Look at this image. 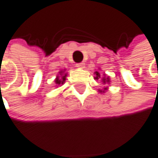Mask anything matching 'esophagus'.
Listing matches in <instances>:
<instances>
[{
    "instance_id": "esophagus-1",
    "label": "esophagus",
    "mask_w": 158,
    "mask_h": 158,
    "mask_svg": "<svg viewBox=\"0 0 158 158\" xmlns=\"http://www.w3.org/2000/svg\"><path fill=\"white\" fill-rule=\"evenodd\" d=\"M76 66H77V68H84L85 63H83V62H81V63H77V64H76Z\"/></svg>"
}]
</instances>
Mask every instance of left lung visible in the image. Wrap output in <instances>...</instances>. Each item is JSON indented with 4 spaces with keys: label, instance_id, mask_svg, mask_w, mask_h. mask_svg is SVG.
<instances>
[{
    "label": "left lung",
    "instance_id": "left-lung-1",
    "mask_svg": "<svg viewBox=\"0 0 158 158\" xmlns=\"http://www.w3.org/2000/svg\"><path fill=\"white\" fill-rule=\"evenodd\" d=\"M95 77H94V78H95V80H99V78L101 77V74L98 72V71H96L95 73ZM104 76H106L105 74H104ZM102 81L104 82V83H109L110 82V81H109V77H102ZM107 88H105V91L106 90ZM105 91H100V92H103V93H105Z\"/></svg>",
    "mask_w": 158,
    "mask_h": 158
}]
</instances>
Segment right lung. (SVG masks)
Segmentation results:
<instances>
[{
	"label": "right lung",
	"instance_id": "add662e5",
	"mask_svg": "<svg viewBox=\"0 0 158 158\" xmlns=\"http://www.w3.org/2000/svg\"><path fill=\"white\" fill-rule=\"evenodd\" d=\"M60 75H61L62 77H57L55 78V81H55V84H57L58 86L64 84V81H65V77H66V74L63 75V71L60 72Z\"/></svg>",
	"mask_w": 158,
	"mask_h": 158
}]
</instances>
